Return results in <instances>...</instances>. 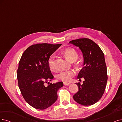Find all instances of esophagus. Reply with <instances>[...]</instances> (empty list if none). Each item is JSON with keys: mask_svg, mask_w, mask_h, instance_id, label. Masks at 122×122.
Masks as SVG:
<instances>
[{"mask_svg": "<svg viewBox=\"0 0 122 122\" xmlns=\"http://www.w3.org/2000/svg\"><path fill=\"white\" fill-rule=\"evenodd\" d=\"M63 84L64 85H65V86H67V85H69L70 84V83H68V82H64Z\"/></svg>", "mask_w": 122, "mask_h": 122, "instance_id": "esophagus-1", "label": "esophagus"}]
</instances>
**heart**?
Masks as SVG:
<instances>
[{
	"label": "heart",
	"mask_w": 122,
	"mask_h": 122,
	"mask_svg": "<svg viewBox=\"0 0 122 122\" xmlns=\"http://www.w3.org/2000/svg\"><path fill=\"white\" fill-rule=\"evenodd\" d=\"M63 54L67 60L71 62H74L77 60L78 54L75 49L73 48H68L63 51ZM55 56L52 55L49 57L48 63L50 69L51 71L55 70ZM75 74V72L71 70L62 71L59 73L57 77V78L64 82H68L71 79L72 77Z\"/></svg>",
	"instance_id": "heart-1"
}]
</instances>
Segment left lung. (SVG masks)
Listing matches in <instances>:
<instances>
[{
	"label": "left lung",
	"mask_w": 122,
	"mask_h": 122,
	"mask_svg": "<svg viewBox=\"0 0 122 122\" xmlns=\"http://www.w3.org/2000/svg\"><path fill=\"white\" fill-rule=\"evenodd\" d=\"M69 43L79 47L84 59V67L77 78H84L85 80L82 85L76 83L78 91L73 98L81 105H92L101 98L106 87L107 76L104 54L98 45L88 38L72 40Z\"/></svg>",
	"instance_id": "left-lung-1"
}]
</instances>
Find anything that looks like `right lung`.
<instances>
[{
    "mask_svg": "<svg viewBox=\"0 0 122 122\" xmlns=\"http://www.w3.org/2000/svg\"><path fill=\"white\" fill-rule=\"evenodd\" d=\"M61 44L43 43L27 48L19 62L17 70L19 87L22 97L36 109L44 110L52 106L58 98L57 91L63 86L62 82H48L54 78L48 61ZM48 82L46 87L44 84Z\"/></svg>",
    "mask_w": 122,
    "mask_h": 122,
    "instance_id": "obj_1",
    "label": "right lung"
}]
</instances>
